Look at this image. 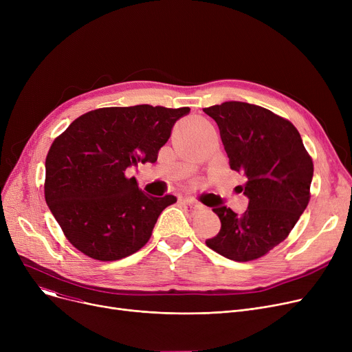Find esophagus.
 Listing matches in <instances>:
<instances>
[{"label": "esophagus", "instance_id": "1", "mask_svg": "<svg viewBox=\"0 0 352 352\" xmlns=\"http://www.w3.org/2000/svg\"><path fill=\"white\" fill-rule=\"evenodd\" d=\"M181 204L184 208H187V210H199L201 208V204L194 198H182Z\"/></svg>", "mask_w": 352, "mask_h": 352}]
</instances>
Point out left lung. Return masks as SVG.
<instances>
[{
  "mask_svg": "<svg viewBox=\"0 0 352 352\" xmlns=\"http://www.w3.org/2000/svg\"><path fill=\"white\" fill-rule=\"evenodd\" d=\"M219 128L231 170L245 177L243 215L226 206L212 211L219 232L206 244L228 260L247 263L283 243L309 201L314 164L298 129L272 111L241 101L204 108Z\"/></svg>",
  "mask_w": 352,
  "mask_h": 352,
  "instance_id": "8db88e82",
  "label": "left lung"
}]
</instances>
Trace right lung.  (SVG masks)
<instances>
[{"instance_id": "add662e5", "label": "right lung", "mask_w": 352, "mask_h": 352, "mask_svg": "<svg viewBox=\"0 0 352 352\" xmlns=\"http://www.w3.org/2000/svg\"><path fill=\"white\" fill-rule=\"evenodd\" d=\"M188 107L98 108L72 121L45 160V201L68 241L98 261H117L150 239L177 198L148 195L125 170L155 162Z\"/></svg>"}]
</instances>
